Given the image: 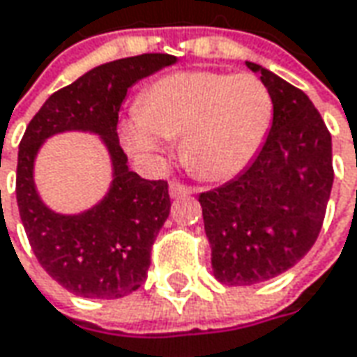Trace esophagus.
I'll list each match as a JSON object with an SVG mask.
<instances>
[{
    "mask_svg": "<svg viewBox=\"0 0 357 357\" xmlns=\"http://www.w3.org/2000/svg\"><path fill=\"white\" fill-rule=\"evenodd\" d=\"M193 190L188 188V185H183V183H179V181H172L169 183V195L172 197H185V195H191Z\"/></svg>",
    "mask_w": 357,
    "mask_h": 357,
    "instance_id": "esophagus-1",
    "label": "esophagus"
}]
</instances>
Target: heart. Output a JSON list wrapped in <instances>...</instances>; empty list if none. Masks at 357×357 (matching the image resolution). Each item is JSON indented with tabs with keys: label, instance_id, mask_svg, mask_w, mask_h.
<instances>
[{
	"label": "heart",
	"instance_id": "1",
	"mask_svg": "<svg viewBox=\"0 0 357 357\" xmlns=\"http://www.w3.org/2000/svg\"><path fill=\"white\" fill-rule=\"evenodd\" d=\"M273 114V96L259 77L185 70L152 82L118 132L130 154L150 164L167 154V138L181 136L183 164L199 178L225 181L261 152Z\"/></svg>",
	"mask_w": 357,
	"mask_h": 357
}]
</instances>
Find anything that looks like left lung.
<instances>
[{
  "mask_svg": "<svg viewBox=\"0 0 357 357\" xmlns=\"http://www.w3.org/2000/svg\"><path fill=\"white\" fill-rule=\"evenodd\" d=\"M275 114L261 152L239 176L199 195L213 277L251 287L287 273L312 249L330 199L332 136L306 94L247 61Z\"/></svg>",
  "mask_w": 357,
  "mask_h": 357,
  "instance_id": "obj_1",
  "label": "left lung"
}]
</instances>
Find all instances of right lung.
I'll list each match as a JSON object with an SVG mask.
<instances>
[{
	"mask_svg": "<svg viewBox=\"0 0 357 357\" xmlns=\"http://www.w3.org/2000/svg\"><path fill=\"white\" fill-rule=\"evenodd\" d=\"M178 56L146 53L84 73L51 94L19 144L17 207L39 264L59 284L84 298H122L146 280L150 251L169 215L167 183L140 178L118 142V112L128 91ZM63 131L99 136L113 164L105 197L80 214H59L34 185V160L45 141Z\"/></svg>",
	"mask_w": 357,
	"mask_h": 357,
	"instance_id": "1",
	"label": "right lung"
}]
</instances>
